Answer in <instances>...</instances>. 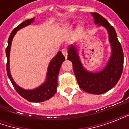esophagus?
<instances>
[{"label":"esophagus","mask_w":129,"mask_h":129,"mask_svg":"<svg viewBox=\"0 0 129 129\" xmlns=\"http://www.w3.org/2000/svg\"><path fill=\"white\" fill-rule=\"evenodd\" d=\"M61 52H62V54H63L64 55L65 57H66V59H67V56H68V50H67V48H63V49H62Z\"/></svg>","instance_id":"esophagus-1"}]
</instances>
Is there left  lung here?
<instances>
[{"label": "left lung", "instance_id": "obj_1", "mask_svg": "<svg viewBox=\"0 0 129 129\" xmlns=\"http://www.w3.org/2000/svg\"><path fill=\"white\" fill-rule=\"evenodd\" d=\"M91 14L95 24L104 27L108 31L112 52L107 64L100 72L88 71L81 64L77 48L73 45L68 48V59L73 63V71L81 89L88 93L100 95L113 88L119 81L123 71L124 53L113 27L98 13L93 12Z\"/></svg>", "mask_w": 129, "mask_h": 129}]
</instances>
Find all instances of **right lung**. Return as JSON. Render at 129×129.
Returning a JSON list of instances; mask_svg holds the SVG:
<instances>
[{
	"instance_id": "add662e5",
	"label": "right lung",
	"mask_w": 129,
	"mask_h": 129,
	"mask_svg": "<svg viewBox=\"0 0 129 129\" xmlns=\"http://www.w3.org/2000/svg\"><path fill=\"white\" fill-rule=\"evenodd\" d=\"M34 20V18H32L31 19H27L26 21H23V23H21L19 25L13 29L12 32H11L10 37L8 39V45L5 50L6 56L7 58V73L8 77L10 79L16 92H18L21 97H23L27 101L32 102H42L45 100L50 99L56 92V87H57V83H58L57 77L59 75L61 66L62 63L65 61V57L61 53V52L59 51V52L56 54V56L50 62L48 68L46 80L45 82L35 89L25 90L18 86L12 77L10 69V52L13 38L17 31L24 27L30 25L32 23H33Z\"/></svg>"
}]
</instances>
